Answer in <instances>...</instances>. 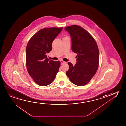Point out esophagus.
Returning a JSON list of instances; mask_svg holds the SVG:
<instances>
[{
	"mask_svg": "<svg viewBox=\"0 0 126 126\" xmlns=\"http://www.w3.org/2000/svg\"><path fill=\"white\" fill-rule=\"evenodd\" d=\"M65 62H64V61H63V60H61V64H64V63H65Z\"/></svg>",
	"mask_w": 126,
	"mask_h": 126,
	"instance_id": "34e87169",
	"label": "esophagus"
}]
</instances>
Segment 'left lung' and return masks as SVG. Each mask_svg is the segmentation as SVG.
<instances>
[{
    "label": "left lung",
    "instance_id": "8db88e82",
    "mask_svg": "<svg viewBox=\"0 0 126 126\" xmlns=\"http://www.w3.org/2000/svg\"><path fill=\"white\" fill-rule=\"evenodd\" d=\"M72 39V50L77 55L75 65L68 62L66 75L72 83L83 86L88 83L99 67V50L93 37L85 29L74 25L65 27Z\"/></svg>",
    "mask_w": 126,
    "mask_h": 126
}]
</instances>
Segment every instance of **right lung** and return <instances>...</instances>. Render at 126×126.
I'll use <instances>...</instances> for the list:
<instances>
[{
    "mask_svg": "<svg viewBox=\"0 0 126 126\" xmlns=\"http://www.w3.org/2000/svg\"><path fill=\"white\" fill-rule=\"evenodd\" d=\"M63 28H45L33 35L26 47V66L29 75L37 85L44 86L54 81L59 71L60 61L49 60L47 53Z\"/></svg>",
    "mask_w": 126,
    "mask_h": 126,
    "instance_id": "add662e5",
    "label": "right lung"
}]
</instances>
